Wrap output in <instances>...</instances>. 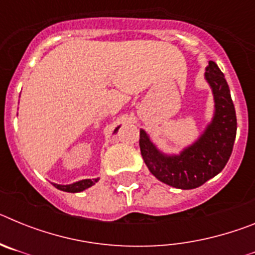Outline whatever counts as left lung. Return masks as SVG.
I'll return each instance as SVG.
<instances>
[{
	"label": "left lung",
	"mask_w": 255,
	"mask_h": 255,
	"mask_svg": "<svg viewBox=\"0 0 255 255\" xmlns=\"http://www.w3.org/2000/svg\"><path fill=\"white\" fill-rule=\"evenodd\" d=\"M206 79L215 96L213 121L199 140L180 155H163L140 130L139 145L143 159L159 181L177 189H195L224 170L236 138V114L229 84L216 62L209 61Z\"/></svg>",
	"instance_id": "1"
}]
</instances>
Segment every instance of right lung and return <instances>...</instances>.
<instances>
[{
	"label": "right lung",
	"instance_id": "right-lung-1",
	"mask_svg": "<svg viewBox=\"0 0 255 255\" xmlns=\"http://www.w3.org/2000/svg\"><path fill=\"white\" fill-rule=\"evenodd\" d=\"M116 130H115V131H116ZM97 181H98V179H87L75 182V184H71V185H56L55 184V186L57 189H60V190L67 191V193H78V191H83L85 190V189L89 188V186L94 185Z\"/></svg>",
	"mask_w": 255,
	"mask_h": 255
}]
</instances>
